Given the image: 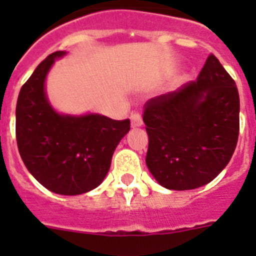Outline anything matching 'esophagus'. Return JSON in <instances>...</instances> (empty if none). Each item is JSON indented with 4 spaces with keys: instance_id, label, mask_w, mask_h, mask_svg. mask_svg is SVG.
Masks as SVG:
<instances>
[{
    "instance_id": "esophagus-1",
    "label": "esophagus",
    "mask_w": 256,
    "mask_h": 256,
    "mask_svg": "<svg viewBox=\"0 0 256 256\" xmlns=\"http://www.w3.org/2000/svg\"><path fill=\"white\" fill-rule=\"evenodd\" d=\"M130 123H132L133 128H136V126H141L142 123H144V122H142L141 115L136 114V112L130 115Z\"/></svg>"
}]
</instances>
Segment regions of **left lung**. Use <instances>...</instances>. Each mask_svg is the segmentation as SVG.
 Returning a JSON list of instances; mask_svg holds the SVG:
<instances>
[{
    "label": "left lung",
    "mask_w": 256,
    "mask_h": 256,
    "mask_svg": "<svg viewBox=\"0 0 256 256\" xmlns=\"http://www.w3.org/2000/svg\"><path fill=\"white\" fill-rule=\"evenodd\" d=\"M146 164L162 187L194 190L212 182L236 148L240 97L236 83L210 54L196 82L150 98L144 106Z\"/></svg>",
    "instance_id": "left-lung-1"
}]
</instances>
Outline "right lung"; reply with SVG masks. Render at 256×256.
<instances>
[{
    "mask_svg": "<svg viewBox=\"0 0 256 256\" xmlns=\"http://www.w3.org/2000/svg\"><path fill=\"white\" fill-rule=\"evenodd\" d=\"M62 55L64 51H56L47 56L22 84L16 104V142L26 169L42 186L73 196L102 182L130 122L98 114H58L44 94V79Z\"/></svg>",
    "mask_w": 256,
    "mask_h": 256,
    "instance_id": "add662e5",
    "label": "right lung"
}]
</instances>
